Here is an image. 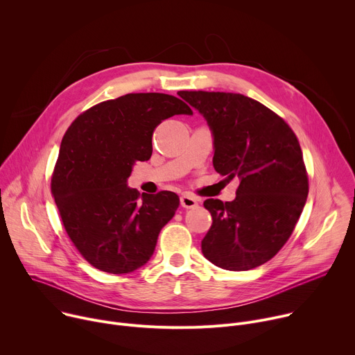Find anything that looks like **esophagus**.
Instances as JSON below:
<instances>
[{
  "label": "esophagus",
  "instance_id": "esophagus-1",
  "mask_svg": "<svg viewBox=\"0 0 355 355\" xmlns=\"http://www.w3.org/2000/svg\"><path fill=\"white\" fill-rule=\"evenodd\" d=\"M180 202L182 208H195L198 205V199L189 193H182Z\"/></svg>",
  "mask_w": 355,
  "mask_h": 355
}]
</instances>
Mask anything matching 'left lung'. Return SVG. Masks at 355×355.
<instances>
[{
    "label": "left lung",
    "instance_id": "1",
    "mask_svg": "<svg viewBox=\"0 0 355 355\" xmlns=\"http://www.w3.org/2000/svg\"><path fill=\"white\" fill-rule=\"evenodd\" d=\"M178 95L212 132L215 170L240 182L233 200L204 202L214 222L202 252L223 270L256 268L286 243L306 204L309 185L299 141L282 118L243 94Z\"/></svg>",
    "mask_w": 355,
    "mask_h": 355
}]
</instances>
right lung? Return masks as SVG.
I'll return each mask as SVG.
<instances>
[{
  "mask_svg": "<svg viewBox=\"0 0 355 355\" xmlns=\"http://www.w3.org/2000/svg\"><path fill=\"white\" fill-rule=\"evenodd\" d=\"M174 115H192L177 96L126 94L81 114L67 129L52 178L64 229L95 268L129 274L153 256L160 230L180 205L177 193L128 187L136 162L148 160L151 136Z\"/></svg>",
  "mask_w": 355,
  "mask_h": 355,
  "instance_id": "right-lung-1",
  "label": "right lung"
}]
</instances>
